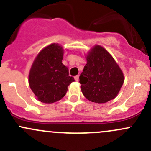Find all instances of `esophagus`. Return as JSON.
I'll list each match as a JSON object with an SVG mask.
<instances>
[{
	"label": "esophagus",
	"instance_id": "esophagus-1",
	"mask_svg": "<svg viewBox=\"0 0 151 151\" xmlns=\"http://www.w3.org/2000/svg\"><path fill=\"white\" fill-rule=\"evenodd\" d=\"M79 77H80V76H79V75H76L75 77H74V79H75L76 81H78V80H79Z\"/></svg>",
	"mask_w": 151,
	"mask_h": 151
}]
</instances>
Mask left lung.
<instances>
[{
	"mask_svg": "<svg viewBox=\"0 0 151 151\" xmlns=\"http://www.w3.org/2000/svg\"><path fill=\"white\" fill-rule=\"evenodd\" d=\"M123 81L122 71L111 55L99 45L94 47L80 76L85 98L99 104L107 102L116 97Z\"/></svg>",
	"mask_w": 151,
	"mask_h": 151,
	"instance_id": "obj_1",
	"label": "left lung"
}]
</instances>
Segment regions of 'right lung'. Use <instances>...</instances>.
<instances>
[{"mask_svg": "<svg viewBox=\"0 0 151 151\" xmlns=\"http://www.w3.org/2000/svg\"><path fill=\"white\" fill-rule=\"evenodd\" d=\"M63 50L58 44L44 48L35 59L30 73L29 85L41 102L51 104L66 95L68 86L75 81L62 63Z\"/></svg>", "mask_w": 151, "mask_h": 151, "instance_id": "1", "label": "right lung"}]
</instances>
